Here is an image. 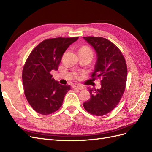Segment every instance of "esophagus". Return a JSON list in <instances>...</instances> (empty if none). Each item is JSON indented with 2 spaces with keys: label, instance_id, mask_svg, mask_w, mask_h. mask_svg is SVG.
Listing matches in <instances>:
<instances>
[{
  "label": "esophagus",
  "instance_id": "1",
  "mask_svg": "<svg viewBox=\"0 0 152 152\" xmlns=\"http://www.w3.org/2000/svg\"><path fill=\"white\" fill-rule=\"evenodd\" d=\"M73 88L74 89H79V90H83L84 89V87L83 86L79 85V84H75L73 86Z\"/></svg>",
  "mask_w": 152,
  "mask_h": 152
}]
</instances>
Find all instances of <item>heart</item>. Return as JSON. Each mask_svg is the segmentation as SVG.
<instances>
[{
	"instance_id": "heart-1",
	"label": "heart",
	"mask_w": 152,
	"mask_h": 152,
	"mask_svg": "<svg viewBox=\"0 0 152 152\" xmlns=\"http://www.w3.org/2000/svg\"><path fill=\"white\" fill-rule=\"evenodd\" d=\"M80 50H84V51H85V52H88V53H89L90 54H91L92 56L93 55V50H91V48H90L89 47H82Z\"/></svg>"
}]
</instances>
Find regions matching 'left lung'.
Returning a JSON list of instances; mask_svg holds the SVG:
<instances>
[{"label":"left lung","mask_w":152,"mask_h":152,"mask_svg":"<svg viewBox=\"0 0 152 152\" xmlns=\"http://www.w3.org/2000/svg\"><path fill=\"white\" fill-rule=\"evenodd\" d=\"M93 47L97 61L91 77L101 79V88L89 89L91 97L83 106L86 110L96 116H104L116 107L124 95L127 79V66L121 50L102 37H83Z\"/></svg>","instance_id":"1"}]
</instances>
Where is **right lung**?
<instances>
[{"label": "right lung", "instance_id": "right-lung-1", "mask_svg": "<svg viewBox=\"0 0 152 152\" xmlns=\"http://www.w3.org/2000/svg\"><path fill=\"white\" fill-rule=\"evenodd\" d=\"M78 38L59 37L45 39L27 57L22 75L23 91L28 104L38 113L50 114L62 106L70 86L60 84L50 72L58 69L64 52Z\"/></svg>", "mask_w": 152, "mask_h": 152}]
</instances>
